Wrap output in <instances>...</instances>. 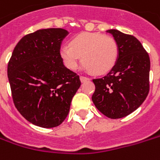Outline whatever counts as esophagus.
<instances>
[{
	"label": "esophagus",
	"instance_id": "obj_1",
	"mask_svg": "<svg viewBox=\"0 0 160 160\" xmlns=\"http://www.w3.org/2000/svg\"><path fill=\"white\" fill-rule=\"evenodd\" d=\"M90 78L89 77H86V76H80V80H81V82H85V81H88Z\"/></svg>",
	"mask_w": 160,
	"mask_h": 160
}]
</instances>
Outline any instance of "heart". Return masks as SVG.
<instances>
[{
    "instance_id": "b5f03b06",
    "label": "heart",
    "mask_w": 160,
    "mask_h": 160,
    "mask_svg": "<svg viewBox=\"0 0 160 160\" xmlns=\"http://www.w3.org/2000/svg\"><path fill=\"white\" fill-rule=\"evenodd\" d=\"M59 54L64 65L71 70L78 68L81 58L85 68L93 74L102 75L114 67L119 56L116 40L99 33H81L64 45Z\"/></svg>"
}]
</instances>
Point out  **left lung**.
Listing matches in <instances>:
<instances>
[{"mask_svg": "<svg viewBox=\"0 0 160 160\" xmlns=\"http://www.w3.org/2000/svg\"><path fill=\"white\" fill-rule=\"evenodd\" d=\"M119 47L117 62L106 76L92 79V100L102 114L119 119L131 114L149 91L150 60L140 41L132 35L109 29Z\"/></svg>", "mask_w": 160, "mask_h": 160, "instance_id": "8db88e82", "label": "left lung"}]
</instances>
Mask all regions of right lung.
Masks as SVG:
<instances>
[{"label": "right lung", "instance_id": "obj_1", "mask_svg": "<svg viewBox=\"0 0 160 160\" xmlns=\"http://www.w3.org/2000/svg\"><path fill=\"white\" fill-rule=\"evenodd\" d=\"M64 28L38 29L24 36L8 63V78L15 107L27 121L53 128L67 118L72 98L81 85L79 76L64 66Z\"/></svg>", "mask_w": 160, "mask_h": 160}]
</instances>
